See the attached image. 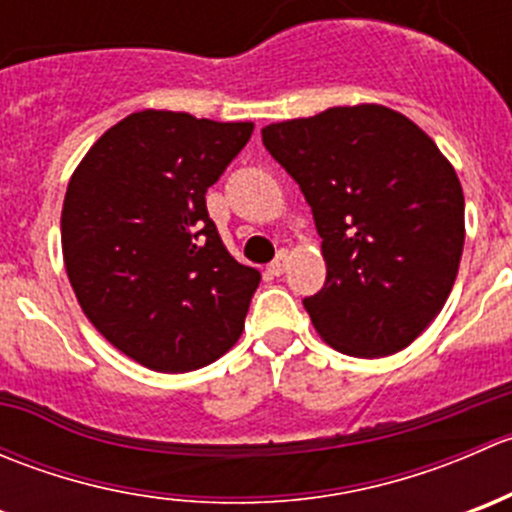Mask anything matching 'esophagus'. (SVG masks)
<instances>
[{
  "label": "esophagus",
  "mask_w": 512,
  "mask_h": 512,
  "mask_svg": "<svg viewBox=\"0 0 512 512\" xmlns=\"http://www.w3.org/2000/svg\"><path fill=\"white\" fill-rule=\"evenodd\" d=\"M287 265H289V252L287 250H280V252H277L275 260L270 262V267H267V272H270L272 277H280L282 272L287 270Z\"/></svg>",
  "instance_id": "34e87169"
}]
</instances>
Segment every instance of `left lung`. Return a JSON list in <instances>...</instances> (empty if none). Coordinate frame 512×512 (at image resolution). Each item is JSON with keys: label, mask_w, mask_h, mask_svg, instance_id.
<instances>
[{"label": "left lung", "mask_w": 512, "mask_h": 512, "mask_svg": "<svg viewBox=\"0 0 512 512\" xmlns=\"http://www.w3.org/2000/svg\"><path fill=\"white\" fill-rule=\"evenodd\" d=\"M262 143L302 188L327 282L304 299L337 352L379 359L438 317L466 240L451 160L411 118L379 103L270 123Z\"/></svg>", "instance_id": "8db88e82"}]
</instances>
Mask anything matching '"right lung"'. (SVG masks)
I'll use <instances>...</instances> for the list:
<instances>
[{
    "instance_id": "add662e5",
    "label": "right lung",
    "mask_w": 512,
    "mask_h": 512,
    "mask_svg": "<svg viewBox=\"0 0 512 512\" xmlns=\"http://www.w3.org/2000/svg\"><path fill=\"white\" fill-rule=\"evenodd\" d=\"M252 128L146 108L108 128L71 173L66 275L106 342L146 369L213 364L245 329L260 272L227 252L205 193Z\"/></svg>"
}]
</instances>
